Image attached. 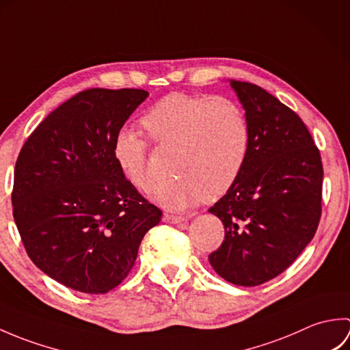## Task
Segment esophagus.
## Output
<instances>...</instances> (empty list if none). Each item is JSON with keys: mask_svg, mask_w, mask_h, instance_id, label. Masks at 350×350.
<instances>
[{"mask_svg": "<svg viewBox=\"0 0 350 350\" xmlns=\"http://www.w3.org/2000/svg\"><path fill=\"white\" fill-rule=\"evenodd\" d=\"M163 222H168V224H179V222L187 221L185 217H179V215H171V213H165L163 215Z\"/></svg>", "mask_w": 350, "mask_h": 350, "instance_id": "1", "label": "esophagus"}]
</instances>
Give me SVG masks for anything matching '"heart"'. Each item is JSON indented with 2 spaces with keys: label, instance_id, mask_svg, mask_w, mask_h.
<instances>
[{
  "label": "heart",
  "instance_id": "1",
  "mask_svg": "<svg viewBox=\"0 0 350 350\" xmlns=\"http://www.w3.org/2000/svg\"><path fill=\"white\" fill-rule=\"evenodd\" d=\"M158 147H176L174 179L152 191L154 202L183 211L202 200H217L239 179L250 150V124L237 102L224 96L170 93L141 118ZM150 143L138 133L120 129L113 156L122 174L139 191L153 183L148 163Z\"/></svg>",
  "mask_w": 350,
  "mask_h": 350
}]
</instances>
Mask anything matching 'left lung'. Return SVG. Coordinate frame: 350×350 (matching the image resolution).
Segmentation results:
<instances>
[{
  "mask_svg": "<svg viewBox=\"0 0 350 350\" xmlns=\"http://www.w3.org/2000/svg\"><path fill=\"white\" fill-rule=\"evenodd\" d=\"M230 85L245 108L250 150L239 179L209 209L226 228L209 262L232 284L252 287L284 272L314 237L323 167L293 109L256 84Z\"/></svg>",
  "mask_w": 350,
  "mask_h": 350,
  "instance_id": "1",
  "label": "left lung"
}]
</instances>
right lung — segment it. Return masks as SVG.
Returning <instances> with one entry per match:
<instances>
[{
  "label": "right lung",
  "mask_w": 350,
  "mask_h": 350,
  "mask_svg": "<svg viewBox=\"0 0 350 350\" xmlns=\"http://www.w3.org/2000/svg\"><path fill=\"white\" fill-rule=\"evenodd\" d=\"M147 96L88 88L52 111L19 152L12 203L22 243L40 271L78 292L120 284L162 218L113 156L116 133Z\"/></svg>",
  "instance_id": "obj_1"
}]
</instances>
